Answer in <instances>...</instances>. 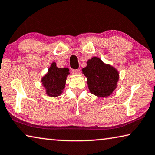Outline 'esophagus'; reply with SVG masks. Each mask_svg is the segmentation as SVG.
Here are the masks:
<instances>
[{
	"instance_id": "esophagus-1",
	"label": "esophagus",
	"mask_w": 155,
	"mask_h": 155,
	"mask_svg": "<svg viewBox=\"0 0 155 155\" xmlns=\"http://www.w3.org/2000/svg\"><path fill=\"white\" fill-rule=\"evenodd\" d=\"M72 73L73 74H78L80 73V70L77 69V70H72Z\"/></svg>"
}]
</instances>
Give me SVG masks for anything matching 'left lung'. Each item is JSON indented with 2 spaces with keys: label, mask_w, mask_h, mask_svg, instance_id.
Instances as JSON below:
<instances>
[{
  "label": "left lung",
  "mask_w": 155,
  "mask_h": 155,
  "mask_svg": "<svg viewBox=\"0 0 155 155\" xmlns=\"http://www.w3.org/2000/svg\"><path fill=\"white\" fill-rule=\"evenodd\" d=\"M82 72L87 78L90 92L97 97H108L117 88L119 72L114 67L103 62L99 58L93 57L88 60Z\"/></svg>",
  "instance_id": "8db88e82"
}]
</instances>
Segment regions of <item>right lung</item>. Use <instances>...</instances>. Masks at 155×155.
<instances>
[{"label": "right lung", "mask_w": 155, "mask_h": 155, "mask_svg": "<svg viewBox=\"0 0 155 155\" xmlns=\"http://www.w3.org/2000/svg\"><path fill=\"white\" fill-rule=\"evenodd\" d=\"M69 74L68 68H58L55 62H52L48 72L41 78L46 94L50 97H58L62 94Z\"/></svg>", "instance_id": "obj_1"}]
</instances>
